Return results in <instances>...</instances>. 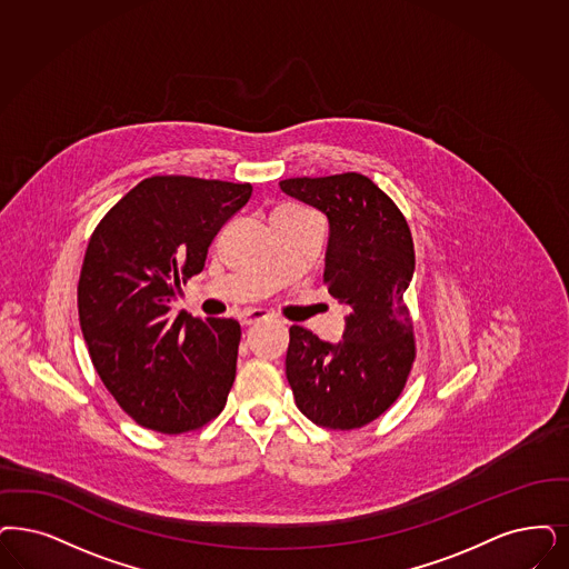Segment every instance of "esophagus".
<instances>
[{"label":"esophagus","instance_id":"34e87169","mask_svg":"<svg viewBox=\"0 0 569 569\" xmlns=\"http://www.w3.org/2000/svg\"><path fill=\"white\" fill-rule=\"evenodd\" d=\"M272 312H268V310H261V308H249V310H242L240 315H238V320L244 325V327H251L254 322H259V320H266V318H270Z\"/></svg>","mask_w":569,"mask_h":569}]
</instances>
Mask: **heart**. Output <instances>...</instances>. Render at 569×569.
Here are the masks:
<instances>
[{
	"mask_svg": "<svg viewBox=\"0 0 569 569\" xmlns=\"http://www.w3.org/2000/svg\"><path fill=\"white\" fill-rule=\"evenodd\" d=\"M287 209H289V207H287Z\"/></svg>",
	"mask_w": 569,
	"mask_h": 569,
	"instance_id": "b5f03b06",
	"label": "heart"
}]
</instances>
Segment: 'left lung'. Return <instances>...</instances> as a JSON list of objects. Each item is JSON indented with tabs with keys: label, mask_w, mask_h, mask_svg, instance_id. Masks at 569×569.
Returning a JSON list of instances; mask_svg holds the SVG:
<instances>
[{
	"label": "left lung",
	"mask_w": 569,
	"mask_h": 569,
	"mask_svg": "<svg viewBox=\"0 0 569 569\" xmlns=\"http://www.w3.org/2000/svg\"><path fill=\"white\" fill-rule=\"evenodd\" d=\"M280 190L327 214L325 284L350 308L337 343L289 329L287 379L306 418L355 430L399 399L416 360L402 299L416 270L413 238L399 207L365 174L295 177Z\"/></svg>",
	"instance_id": "8db88e82"
}]
</instances>
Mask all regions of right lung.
Returning a JSON list of instances; mask_svg holds the SVG:
<instances>
[{
	"label": "right lung",
	"instance_id": "1",
	"mask_svg": "<svg viewBox=\"0 0 569 569\" xmlns=\"http://www.w3.org/2000/svg\"><path fill=\"white\" fill-rule=\"evenodd\" d=\"M251 191V183L156 174L90 236L78 282L80 327L99 378L143 428L188 432L226 407L238 320L170 318L169 310Z\"/></svg>",
	"mask_w": 569,
	"mask_h": 569
}]
</instances>
